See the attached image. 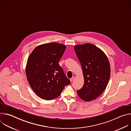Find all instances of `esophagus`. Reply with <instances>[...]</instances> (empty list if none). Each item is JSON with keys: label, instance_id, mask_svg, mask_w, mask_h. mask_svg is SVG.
Segmentation results:
<instances>
[{"label": "esophagus", "instance_id": "esophagus-1", "mask_svg": "<svg viewBox=\"0 0 131 131\" xmlns=\"http://www.w3.org/2000/svg\"><path fill=\"white\" fill-rule=\"evenodd\" d=\"M74 79V77H72L71 78H70V82H72V81L73 80V79Z\"/></svg>", "mask_w": 131, "mask_h": 131}]
</instances>
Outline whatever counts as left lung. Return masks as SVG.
<instances>
[{"mask_svg":"<svg viewBox=\"0 0 131 131\" xmlns=\"http://www.w3.org/2000/svg\"><path fill=\"white\" fill-rule=\"evenodd\" d=\"M80 62L84 79L78 95L83 101L89 102L100 96L106 89L110 76L109 61L105 53L91 43L74 47Z\"/></svg>","mask_w":131,"mask_h":131,"instance_id":"1","label":"left lung"}]
</instances>
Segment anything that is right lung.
<instances>
[{
  "label": "right lung",
  "mask_w": 131,
  "mask_h": 131,
  "mask_svg": "<svg viewBox=\"0 0 131 131\" xmlns=\"http://www.w3.org/2000/svg\"><path fill=\"white\" fill-rule=\"evenodd\" d=\"M66 46L50 42L37 47L27 60L26 73L28 81L36 94L42 99L58 97L70 81L59 62Z\"/></svg>",
  "instance_id": "add662e5"
}]
</instances>
